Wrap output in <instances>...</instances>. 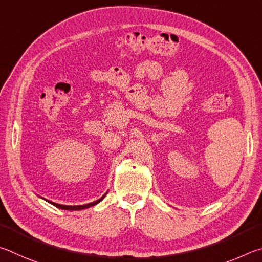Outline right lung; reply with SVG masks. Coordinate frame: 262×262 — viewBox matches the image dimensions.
Wrapping results in <instances>:
<instances>
[{
	"label": "right lung",
	"instance_id": "right-lung-1",
	"mask_svg": "<svg viewBox=\"0 0 262 262\" xmlns=\"http://www.w3.org/2000/svg\"><path fill=\"white\" fill-rule=\"evenodd\" d=\"M104 196H105V194L101 196V198H100L99 200L93 201V203L87 204V205H80V206H66V205H59V204H56V203H50V204H53L54 206H56L57 208H61V209H67V210H80V209L89 208V207H91V206H94V205H96L98 203H100V201L102 200V199L104 198Z\"/></svg>",
	"mask_w": 262,
	"mask_h": 262
}]
</instances>
